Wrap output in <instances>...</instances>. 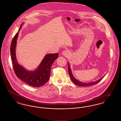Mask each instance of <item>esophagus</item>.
<instances>
[{"instance_id":"obj_1","label":"esophagus","mask_w":121,"mask_h":121,"mask_svg":"<svg viewBox=\"0 0 121 121\" xmlns=\"http://www.w3.org/2000/svg\"><path fill=\"white\" fill-rule=\"evenodd\" d=\"M69 53H70L69 51L68 50H65L63 52V54L66 56H68V55H69Z\"/></svg>"}]
</instances>
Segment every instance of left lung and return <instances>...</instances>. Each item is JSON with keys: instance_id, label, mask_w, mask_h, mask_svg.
I'll return each mask as SVG.
<instances>
[{"instance_id": "8db88e82", "label": "left lung", "mask_w": 121, "mask_h": 121, "mask_svg": "<svg viewBox=\"0 0 121 121\" xmlns=\"http://www.w3.org/2000/svg\"><path fill=\"white\" fill-rule=\"evenodd\" d=\"M68 65H69V68H68V70H69V76L71 78V80L73 81V82L75 83L76 85H78V86H91L93 85L94 84H96L97 83H98V82H99L104 77V76L103 77H102L101 78L99 79L98 80L96 81V82H89V83H85V82H81L79 81L77 79H76L74 78V77L73 76V74H72V73L71 72V70L70 68V65H69V63H68Z\"/></svg>"}]
</instances>
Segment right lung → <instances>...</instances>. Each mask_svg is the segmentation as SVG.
I'll return each mask as SVG.
<instances>
[{"label": "right lung", "instance_id": "add662e5", "mask_svg": "<svg viewBox=\"0 0 121 121\" xmlns=\"http://www.w3.org/2000/svg\"><path fill=\"white\" fill-rule=\"evenodd\" d=\"M22 24L19 31L21 28ZM18 35V32L13 38L10 46L12 62L14 73L17 78L29 86L34 87L42 86L49 80L52 64L58 58V54L56 53L46 54L37 69L34 71H29L17 63L16 58L15 48Z\"/></svg>", "mask_w": 121, "mask_h": 121}]
</instances>
